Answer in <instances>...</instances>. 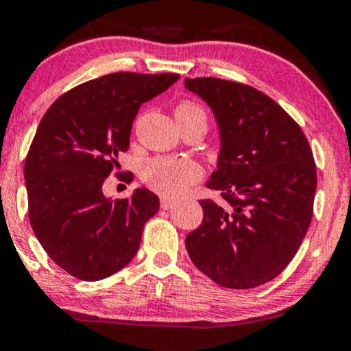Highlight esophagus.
Segmentation results:
<instances>
[{"label":"esophagus","mask_w":351,"mask_h":351,"mask_svg":"<svg viewBox=\"0 0 351 351\" xmlns=\"http://www.w3.org/2000/svg\"><path fill=\"white\" fill-rule=\"evenodd\" d=\"M160 206H162V209H171L173 206H175V203H173L171 199L162 198V201H160Z\"/></svg>","instance_id":"34e87169"}]
</instances>
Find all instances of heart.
Returning a JSON list of instances; mask_svg holds the SVG:
<instances>
[{"label": "heart", "instance_id": "heart-1", "mask_svg": "<svg viewBox=\"0 0 351 351\" xmlns=\"http://www.w3.org/2000/svg\"><path fill=\"white\" fill-rule=\"evenodd\" d=\"M193 115H204L203 108L193 102H181L175 108L176 120ZM142 178L156 193L167 198H178L201 178V170L195 162L175 156H156L145 163Z\"/></svg>", "mask_w": 351, "mask_h": 351}]
</instances>
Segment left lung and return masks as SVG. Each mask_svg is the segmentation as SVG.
<instances>
[{"label": "left lung", "instance_id": "obj_1", "mask_svg": "<svg viewBox=\"0 0 351 351\" xmlns=\"http://www.w3.org/2000/svg\"><path fill=\"white\" fill-rule=\"evenodd\" d=\"M215 112L221 152L201 199V226L186 236L193 264L216 284L252 289L276 279L299 251L313 216L317 168L307 136L279 104L251 86L186 79Z\"/></svg>", "mask_w": 351, "mask_h": 351}]
</instances>
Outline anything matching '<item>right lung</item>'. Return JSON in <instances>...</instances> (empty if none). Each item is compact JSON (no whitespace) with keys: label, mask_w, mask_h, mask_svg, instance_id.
<instances>
[{"label":"right lung","mask_w":351,"mask_h":351,"mask_svg":"<svg viewBox=\"0 0 351 351\" xmlns=\"http://www.w3.org/2000/svg\"><path fill=\"white\" fill-rule=\"evenodd\" d=\"M178 79L114 72L71 88L44 114L24 162L27 211L44 251L72 277L106 279L138 251L158 196L138 188L132 198L108 199L102 186L120 168L138 108Z\"/></svg>","instance_id":"right-lung-1"}]
</instances>
